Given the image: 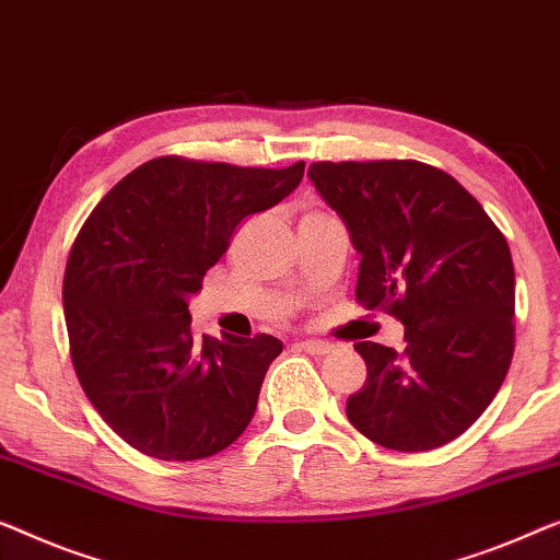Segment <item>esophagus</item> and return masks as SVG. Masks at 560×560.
<instances>
[{"instance_id":"1","label":"esophagus","mask_w":560,"mask_h":560,"mask_svg":"<svg viewBox=\"0 0 560 560\" xmlns=\"http://www.w3.org/2000/svg\"><path fill=\"white\" fill-rule=\"evenodd\" d=\"M298 346L303 348V351L313 353V355H326V353L334 351V346L326 343V340H300Z\"/></svg>"}]
</instances>
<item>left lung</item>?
I'll return each mask as SVG.
<instances>
[{
    "label": "left lung",
    "instance_id": "left-lung-1",
    "mask_svg": "<svg viewBox=\"0 0 560 560\" xmlns=\"http://www.w3.org/2000/svg\"><path fill=\"white\" fill-rule=\"evenodd\" d=\"M307 176L361 255L359 303L394 313L407 340L404 353L355 343L369 376L348 421L386 450L442 447L488 409L513 361L508 242L465 186L419 161H318Z\"/></svg>",
    "mask_w": 560,
    "mask_h": 560
}]
</instances>
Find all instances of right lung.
<instances>
[{"label": "right lung", "instance_id": "add662e5", "mask_svg": "<svg viewBox=\"0 0 560 560\" xmlns=\"http://www.w3.org/2000/svg\"><path fill=\"white\" fill-rule=\"evenodd\" d=\"M305 164L145 161L88 217L62 282L80 386L113 432L166 462L212 457L245 432L282 343L194 338L189 298L237 224L293 194Z\"/></svg>", "mask_w": 560, "mask_h": 560}]
</instances>
